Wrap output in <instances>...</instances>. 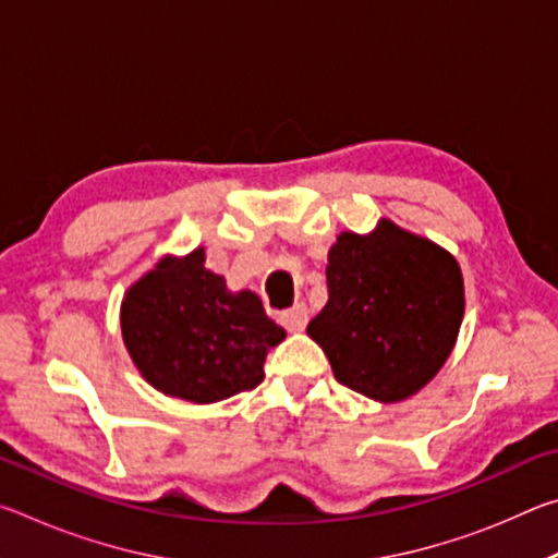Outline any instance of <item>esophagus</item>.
<instances>
[{
  "instance_id": "esophagus-1",
  "label": "esophagus",
  "mask_w": 558,
  "mask_h": 558,
  "mask_svg": "<svg viewBox=\"0 0 558 558\" xmlns=\"http://www.w3.org/2000/svg\"><path fill=\"white\" fill-rule=\"evenodd\" d=\"M280 323L288 329V332H302L307 325V307L298 302V305H292L288 313L280 315Z\"/></svg>"
}]
</instances>
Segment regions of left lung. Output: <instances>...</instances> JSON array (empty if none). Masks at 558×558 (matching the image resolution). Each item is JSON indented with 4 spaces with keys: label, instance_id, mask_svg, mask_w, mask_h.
Wrapping results in <instances>:
<instances>
[{
    "label": "left lung",
    "instance_id": "obj_1",
    "mask_svg": "<svg viewBox=\"0 0 558 558\" xmlns=\"http://www.w3.org/2000/svg\"><path fill=\"white\" fill-rule=\"evenodd\" d=\"M329 300L307 335L335 379L379 403L418 393L448 362L465 315L456 256L426 235L379 219L342 231L327 253Z\"/></svg>",
    "mask_w": 558,
    "mask_h": 558
}]
</instances>
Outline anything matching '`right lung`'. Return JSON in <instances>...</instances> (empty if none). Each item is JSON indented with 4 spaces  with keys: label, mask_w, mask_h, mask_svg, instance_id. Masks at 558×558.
<instances>
[{
    "label": "right lung",
    "mask_w": 558,
    "mask_h": 558,
    "mask_svg": "<svg viewBox=\"0 0 558 558\" xmlns=\"http://www.w3.org/2000/svg\"><path fill=\"white\" fill-rule=\"evenodd\" d=\"M204 260V245L186 256L167 253L120 302L122 342L140 376L189 403L253 389L268 352L286 339L256 292L229 290Z\"/></svg>",
    "instance_id": "right-lung-1"
}]
</instances>
